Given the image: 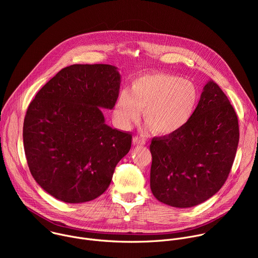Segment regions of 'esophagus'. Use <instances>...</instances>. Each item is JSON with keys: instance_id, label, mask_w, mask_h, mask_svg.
<instances>
[{"instance_id": "34e87169", "label": "esophagus", "mask_w": 258, "mask_h": 258, "mask_svg": "<svg viewBox=\"0 0 258 258\" xmlns=\"http://www.w3.org/2000/svg\"><path fill=\"white\" fill-rule=\"evenodd\" d=\"M133 144L136 146H138V145H145L146 144V141L144 140V139H141V138H138V137H135L134 139H133Z\"/></svg>"}]
</instances>
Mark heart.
Instances as JSON below:
<instances>
[{"mask_svg":"<svg viewBox=\"0 0 258 258\" xmlns=\"http://www.w3.org/2000/svg\"><path fill=\"white\" fill-rule=\"evenodd\" d=\"M198 98L197 88L189 81L163 73L145 76L133 83L130 94L118 96L113 118L120 130L127 131L140 120L142 109L148 122L146 131L168 136L188 123Z\"/></svg>","mask_w":258,"mask_h":258,"instance_id":"obj_1","label":"heart"}]
</instances>
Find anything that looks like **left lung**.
Listing matches in <instances>:
<instances>
[{"mask_svg": "<svg viewBox=\"0 0 258 258\" xmlns=\"http://www.w3.org/2000/svg\"><path fill=\"white\" fill-rule=\"evenodd\" d=\"M238 143L235 110L210 80L188 123L174 134L152 140L150 188L154 197L177 208L208 200L227 180Z\"/></svg>", "mask_w": 258, "mask_h": 258, "instance_id": "left-lung-1", "label": "left lung"}]
</instances>
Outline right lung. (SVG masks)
I'll return each mask as SVG.
<instances>
[{"instance_id":"right-lung-1","label":"right lung","mask_w":258,"mask_h":258,"mask_svg":"<svg viewBox=\"0 0 258 258\" xmlns=\"http://www.w3.org/2000/svg\"><path fill=\"white\" fill-rule=\"evenodd\" d=\"M121 76L109 64H75L61 69L29 104L23 145L34 180L54 198L84 203L109 187L132 136L105 123Z\"/></svg>"}]
</instances>
